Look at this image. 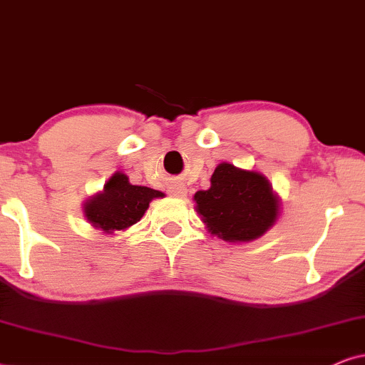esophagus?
<instances>
[{"instance_id": "obj_1", "label": "esophagus", "mask_w": 365, "mask_h": 365, "mask_svg": "<svg viewBox=\"0 0 365 365\" xmlns=\"http://www.w3.org/2000/svg\"><path fill=\"white\" fill-rule=\"evenodd\" d=\"M172 195L177 197V198H183V197L187 195V188L182 187V185L173 187V188H172Z\"/></svg>"}]
</instances>
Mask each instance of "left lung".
Listing matches in <instances>:
<instances>
[{
  "mask_svg": "<svg viewBox=\"0 0 365 365\" xmlns=\"http://www.w3.org/2000/svg\"><path fill=\"white\" fill-rule=\"evenodd\" d=\"M195 210L212 236L225 242H251L267 232L281 214L278 193L256 170L217 165L210 188L193 195Z\"/></svg>",
  "mask_w": 365,
  "mask_h": 365,
  "instance_id": "1",
  "label": "left lung"
}]
</instances>
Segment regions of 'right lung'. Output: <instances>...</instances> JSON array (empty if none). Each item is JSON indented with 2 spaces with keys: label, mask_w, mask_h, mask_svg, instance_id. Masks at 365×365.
Listing matches in <instances>:
<instances>
[{
  "label": "right lung",
  "mask_w": 365,
  "mask_h": 365,
  "mask_svg": "<svg viewBox=\"0 0 365 365\" xmlns=\"http://www.w3.org/2000/svg\"><path fill=\"white\" fill-rule=\"evenodd\" d=\"M165 193L155 188L133 185L128 175L113 173L104 188L87 198L82 212L92 227L101 234L113 236L118 230H126L136 224L148 210L153 198H163Z\"/></svg>",
  "instance_id": "add662e5"
}]
</instances>
